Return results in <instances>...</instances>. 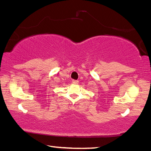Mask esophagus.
I'll list each match as a JSON object with an SVG mask.
<instances>
[{"label":"esophagus","mask_w":151,"mask_h":151,"mask_svg":"<svg viewBox=\"0 0 151 151\" xmlns=\"http://www.w3.org/2000/svg\"><path fill=\"white\" fill-rule=\"evenodd\" d=\"M72 82H73V83H74V84H78V80H73Z\"/></svg>","instance_id":"34e87169"}]
</instances>
